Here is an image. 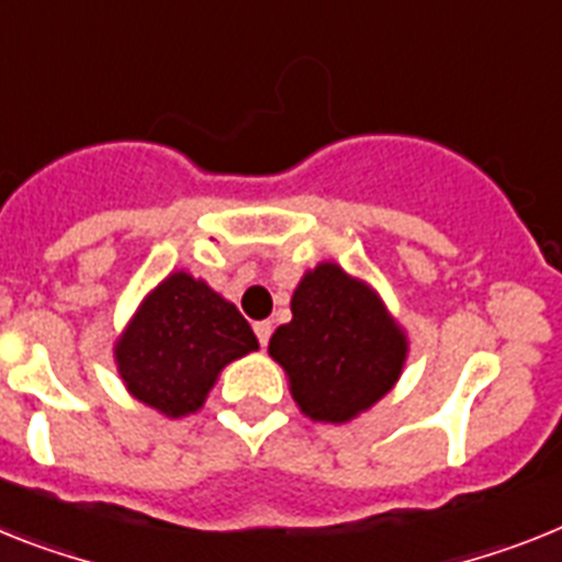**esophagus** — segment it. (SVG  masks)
<instances>
[{"mask_svg": "<svg viewBox=\"0 0 562 562\" xmlns=\"http://www.w3.org/2000/svg\"><path fill=\"white\" fill-rule=\"evenodd\" d=\"M271 331H273V325L268 323V319H262V323H254V334H257L259 346H268V339H271Z\"/></svg>", "mask_w": 562, "mask_h": 562, "instance_id": "obj_1", "label": "esophagus"}]
</instances>
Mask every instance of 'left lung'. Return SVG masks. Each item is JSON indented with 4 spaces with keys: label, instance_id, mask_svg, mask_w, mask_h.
<instances>
[{
    "label": "left lung",
    "instance_id": "obj_1",
    "mask_svg": "<svg viewBox=\"0 0 562 562\" xmlns=\"http://www.w3.org/2000/svg\"><path fill=\"white\" fill-rule=\"evenodd\" d=\"M268 353L289 371L291 394L311 419L346 423L397 383L405 337L383 303L334 262L305 273Z\"/></svg>",
    "mask_w": 562,
    "mask_h": 562
}]
</instances>
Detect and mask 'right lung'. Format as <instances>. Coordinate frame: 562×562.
Listing matches in <instances>:
<instances>
[{
	"label": "right lung",
	"mask_w": 562,
	"mask_h": 562,
	"mask_svg": "<svg viewBox=\"0 0 562 562\" xmlns=\"http://www.w3.org/2000/svg\"><path fill=\"white\" fill-rule=\"evenodd\" d=\"M248 351H257L248 319L205 282L179 271L136 311L116 342V362L136 400L182 417L196 412L216 374Z\"/></svg>",
	"instance_id": "add662e5"
}]
</instances>
